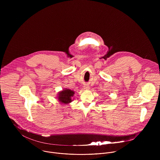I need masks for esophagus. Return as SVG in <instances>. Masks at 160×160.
Wrapping results in <instances>:
<instances>
[{
	"mask_svg": "<svg viewBox=\"0 0 160 160\" xmlns=\"http://www.w3.org/2000/svg\"><path fill=\"white\" fill-rule=\"evenodd\" d=\"M83 88H84V89H85V90H88V89L90 88V87H89L88 85H85L83 86Z\"/></svg>",
	"mask_w": 160,
	"mask_h": 160,
	"instance_id": "esophagus-1",
	"label": "esophagus"
}]
</instances>
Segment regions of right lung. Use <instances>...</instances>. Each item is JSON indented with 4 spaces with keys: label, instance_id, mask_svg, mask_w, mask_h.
Listing matches in <instances>:
<instances>
[{
    "label": "right lung",
    "instance_id": "right-lung-1",
    "mask_svg": "<svg viewBox=\"0 0 160 160\" xmlns=\"http://www.w3.org/2000/svg\"><path fill=\"white\" fill-rule=\"evenodd\" d=\"M75 92L68 88H65L58 93V101L62 104H67L72 101V97L74 96Z\"/></svg>",
    "mask_w": 160,
    "mask_h": 160
}]
</instances>
